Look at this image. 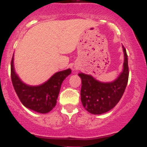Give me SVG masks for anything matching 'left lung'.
<instances>
[{"mask_svg": "<svg viewBox=\"0 0 147 147\" xmlns=\"http://www.w3.org/2000/svg\"><path fill=\"white\" fill-rule=\"evenodd\" d=\"M123 70L116 80L104 83L96 80L90 75L78 74L82 81L80 99L87 111L92 114H102L114 108L125 92L129 77L128 59L124 46Z\"/></svg>", "mask_w": 147, "mask_h": 147, "instance_id": "1", "label": "left lung"}]
</instances>
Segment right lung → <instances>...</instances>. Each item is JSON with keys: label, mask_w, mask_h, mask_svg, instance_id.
Segmentation results:
<instances>
[{"label": "right lung", "mask_w": 147, "mask_h": 147, "mask_svg": "<svg viewBox=\"0 0 147 147\" xmlns=\"http://www.w3.org/2000/svg\"><path fill=\"white\" fill-rule=\"evenodd\" d=\"M71 72L70 69L60 71L41 85L29 86L23 83L17 75L14 67V56L11 59V81L20 100L25 107L40 113H48L55 106L62 82Z\"/></svg>", "instance_id": "add662e5"}]
</instances>
